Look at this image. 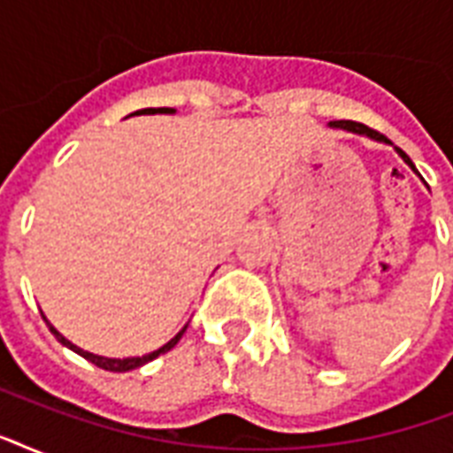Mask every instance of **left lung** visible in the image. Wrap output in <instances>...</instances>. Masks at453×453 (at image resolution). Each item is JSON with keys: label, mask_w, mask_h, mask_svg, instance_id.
<instances>
[{"label": "left lung", "mask_w": 453, "mask_h": 453, "mask_svg": "<svg viewBox=\"0 0 453 453\" xmlns=\"http://www.w3.org/2000/svg\"><path fill=\"white\" fill-rule=\"evenodd\" d=\"M329 127H334V129H345V131H352V134H359V136H369L372 138V141H383V143H390V141H388L386 136H383V134H379V131H373V129H369V127H365V124H359V122H350V119H338V122H329ZM393 145V143H390ZM395 150H397V155L402 157V159H404V162L409 164V166H411V169L416 171V166H414V162H411V159H409V155L404 150H400V148H395Z\"/></svg>", "instance_id": "obj_1"}]
</instances>
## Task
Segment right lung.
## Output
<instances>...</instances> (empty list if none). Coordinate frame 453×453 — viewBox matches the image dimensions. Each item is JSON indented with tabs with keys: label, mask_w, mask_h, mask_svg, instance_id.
I'll return each instance as SVG.
<instances>
[{
	"label": "right lung",
	"mask_w": 453,
	"mask_h": 453,
	"mask_svg": "<svg viewBox=\"0 0 453 453\" xmlns=\"http://www.w3.org/2000/svg\"><path fill=\"white\" fill-rule=\"evenodd\" d=\"M157 112H159V115H173L176 110H173V108H145V110H138V112H131V115H157ZM44 319H46V317H44ZM46 326L51 329L53 336L58 338L60 343L65 345V348H70V350H73V352H77V355H81V357H84V359H88L91 365L101 366V369H105V372H117V373H124V372H131V369H138V366L148 365V362H152V359L159 357V355H164V352H169L171 348H173V345H176L178 341H180V336H183V334H185V329H188V324H185L183 329L178 331L176 336L171 338L169 343H164L162 348H157V350L148 352V355H143V357L115 359V357H103V355H94V352L81 350V348H77V345H74V343H70V341H67V338L63 336V334H60V331L56 329V326H53V324L49 322V319H46Z\"/></svg>",
	"instance_id": "right-lung-1"
}]
</instances>
